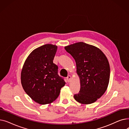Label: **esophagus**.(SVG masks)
Returning a JSON list of instances; mask_svg holds the SVG:
<instances>
[{
    "mask_svg": "<svg viewBox=\"0 0 129 129\" xmlns=\"http://www.w3.org/2000/svg\"><path fill=\"white\" fill-rule=\"evenodd\" d=\"M67 82H70V81H71V76H70V75H69L67 77Z\"/></svg>",
    "mask_w": 129,
    "mask_h": 129,
    "instance_id": "34e87169",
    "label": "esophagus"
}]
</instances>
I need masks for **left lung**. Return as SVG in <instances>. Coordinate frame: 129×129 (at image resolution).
Listing matches in <instances>:
<instances>
[{"label": "left lung", "mask_w": 129, "mask_h": 129, "mask_svg": "<svg viewBox=\"0 0 129 129\" xmlns=\"http://www.w3.org/2000/svg\"><path fill=\"white\" fill-rule=\"evenodd\" d=\"M75 60L80 89L74 97L83 104H92L105 92L109 82V62L97 47L78 42L65 47Z\"/></svg>", "instance_id": "1"}]
</instances>
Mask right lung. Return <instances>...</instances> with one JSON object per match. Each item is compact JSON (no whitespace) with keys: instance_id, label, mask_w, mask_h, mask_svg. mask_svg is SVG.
I'll use <instances>...</instances> for the list:
<instances>
[{"instance_id":"right-lung-1","label":"right lung","mask_w":129,"mask_h":129,"mask_svg":"<svg viewBox=\"0 0 129 129\" xmlns=\"http://www.w3.org/2000/svg\"><path fill=\"white\" fill-rule=\"evenodd\" d=\"M57 47L45 44L33 50L23 65L21 84L25 92L36 103L50 104L59 96L65 82L58 75V66L53 63Z\"/></svg>"}]
</instances>
